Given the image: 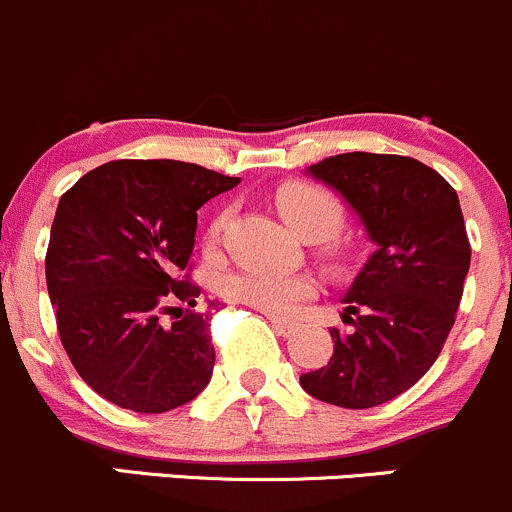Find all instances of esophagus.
I'll list each match as a JSON object with an SVG mask.
<instances>
[{
	"label": "esophagus",
	"mask_w": 512,
	"mask_h": 512,
	"mask_svg": "<svg viewBox=\"0 0 512 512\" xmlns=\"http://www.w3.org/2000/svg\"><path fill=\"white\" fill-rule=\"evenodd\" d=\"M268 320H271L273 330H276V333L283 335V337L293 335L295 330H298V323H295V320H283V318H276V315H271Z\"/></svg>",
	"instance_id": "1"
}]
</instances>
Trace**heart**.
Masks as SVG:
<instances>
[{
    "instance_id": "heart-1",
    "label": "heart",
    "mask_w": 512,
    "mask_h": 512,
    "mask_svg": "<svg viewBox=\"0 0 512 512\" xmlns=\"http://www.w3.org/2000/svg\"><path fill=\"white\" fill-rule=\"evenodd\" d=\"M276 207L298 236L308 241H323L335 236L345 224V209L333 192L320 184L286 182L276 192ZM231 209H221L207 229L209 244L219 239L229 221ZM340 261V249L328 254ZM219 293L231 303L249 305L268 315L291 313L300 300L313 293V281L300 273H276L263 268H239L219 278Z\"/></svg>"
}]
</instances>
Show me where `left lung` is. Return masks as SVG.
Instances as JSON below:
<instances>
[{
	"label": "left lung",
	"instance_id": "obj_1",
	"mask_svg": "<svg viewBox=\"0 0 512 512\" xmlns=\"http://www.w3.org/2000/svg\"><path fill=\"white\" fill-rule=\"evenodd\" d=\"M360 214L377 244L345 295L335 350L300 377L305 392L370 409L414 387L439 357L463 295L471 244L456 189L404 155L345 152L310 167Z\"/></svg>",
	"mask_w": 512,
	"mask_h": 512
}]
</instances>
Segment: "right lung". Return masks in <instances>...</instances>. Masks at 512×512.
<instances>
[{
  "label": "right lung",
  "mask_w": 512,
  "mask_h": 512,
  "mask_svg": "<svg viewBox=\"0 0 512 512\" xmlns=\"http://www.w3.org/2000/svg\"><path fill=\"white\" fill-rule=\"evenodd\" d=\"M239 177L177 160H113L86 172L51 224L46 286L61 345L83 382L123 409L162 414L209 384L214 345L192 273L197 209Z\"/></svg>",
  "instance_id": "right-lung-1"
}]
</instances>
